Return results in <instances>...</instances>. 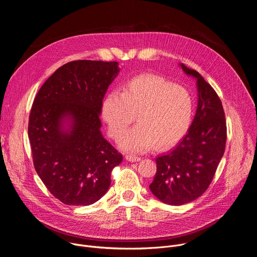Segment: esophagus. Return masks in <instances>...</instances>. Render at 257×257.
<instances>
[{
    "label": "esophagus",
    "mask_w": 257,
    "mask_h": 257,
    "mask_svg": "<svg viewBox=\"0 0 257 257\" xmlns=\"http://www.w3.org/2000/svg\"><path fill=\"white\" fill-rule=\"evenodd\" d=\"M125 159L128 161V162H131V163H135V162H139L141 159L140 158H137V157H134V156H125Z\"/></svg>",
    "instance_id": "esophagus-1"
}]
</instances>
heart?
Returning a JSON list of instances; mask_svg holds the SVG:
<instances>
[{
  "label": "heart",
  "mask_w": 257,
  "mask_h": 257,
  "mask_svg": "<svg viewBox=\"0 0 257 257\" xmlns=\"http://www.w3.org/2000/svg\"><path fill=\"white\" fill-rule=\"evenodd\" d=\"M194 112L190 92L157 75L130 80L122 92L112 91L103 99L101 115L108 133L118 139L137 116L139 125L119 141L120 149L139 154L154 146L166 150L187 133Z\"/></svg>",
  "instance_id": "1"
}]
</instances>
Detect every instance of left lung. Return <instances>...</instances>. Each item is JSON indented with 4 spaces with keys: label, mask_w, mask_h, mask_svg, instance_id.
Instances as JSON below:
<instances>
[{
    "label": "left lung",
    "mask_w": 257,
    "mask_h": 257,
    "mask_svg": "<svg viewBox=\"0 0 257 257\" xmlns=\"http://www.w3.org/2000/svg\"><path fill=\"white\" fill-rule=\"evenodd\" d=\"M196 80L197 108L187 134L167 154L157 157L150 189L162 202L182 205L202 195L213 178L226 146L227 127L221 99L195 70L179 64Z\"/></svg>",
    "instance_id": "1"
}]
</instances>
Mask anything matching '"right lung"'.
Instances as JSON below:
<instances>
[{"label": "right lung", "instance_id": "add662e5", "mask_svg": "<svg viewBox=\"0 0 257 257\" xmlns=\"http://www.w3.org/2000/svg\"><path fill=\"white\" fill-rule=\"evenodd\" d=\"M118 62L80 60L60 67L41 87L28 124L36 173L67 205H90L111 185L123 161L100 131L102 98Z\"/></svg>", "mask_w": 257, "mask_h": 257}]
</instances>
